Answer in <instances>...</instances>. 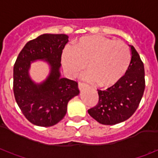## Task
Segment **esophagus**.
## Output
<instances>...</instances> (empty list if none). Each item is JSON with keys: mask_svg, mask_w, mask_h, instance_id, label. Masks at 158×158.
Listing matches in <instances>:
<instances>
[{"mask_svg": "<svg viewBox=\"0 0 158 158\" xmlns=\"http://www.w3.org/2000/svg\"><path fill=\"white\" fill-rule=\"evenodd\" d=\"M87 85H86L85 83H84V82H79V89H84L85 87H87Z\"/></svg>", "mask_w": 158, "mask_h": 158, "instance_id": "34e87169", "label": "esophagus"}]
</instances>
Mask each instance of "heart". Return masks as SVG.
I'll list each match as a JSON object with an SVG mask.
<instances>
[{"label": "heart", "instance_id": "1", "mask_svg": "<svg viewBox=\"0 0 158 158\" xmlns=\"http://www.w3.org/2000/svg\"><path fill=\"white\" fill-rule=\"evenodd\" d=\"M131 62L129 46L122 40L99 35L85 36L75 46H67L62 63L67 73L75 77L85 69V78L98 86H110L125 74Z\"/></svg>", "mask_w": 158, "mask_h": 158}]
</instances>
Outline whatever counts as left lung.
I'll use <instances>...</instances> for the list:
<instances>
[{"label":"left lung","mask_w":158,"mask_h":158,"mask_svg":"<svg viewBox=\"0 0 158 158\" xmlns=\"http://www.w3.org/2000/svg\"><path fill=\"white\" fill-rule=\"evenodd\" d=\"M131 47L129 69L118 81L106 89H97L99 101L88 110L102 124L113 125L125 121L135 113L145 90V69L138 52Z\"/></svg>","instance_id":"8db88e82"}]
</instances>
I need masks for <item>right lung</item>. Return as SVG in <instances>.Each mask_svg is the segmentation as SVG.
Returning <instances> with one entry per match:
<instances>
[{
  "mask_svg": "<svg viewBox=\"0 0 158 158\" xmlns=\"http://www.w3.org/2000/svg\"><path fill=\"white\" fill-rule=\"evenodd\" d=\"M69 36L44 34L29 40L19 54L13 68V93L23 114L37 126L50 127L60 122L68 103L79 93L78 82L61 78L62 50ZM45 59L51 66L48 78L41 84L32 82L28 69L33 60Z\"/></svg>",
  "mask_w": 158,
  "mask_h": 158,
  "instance_id": "add662e5",
  "label": "right lung"
}]
</instances>
